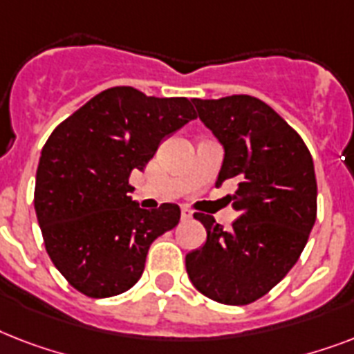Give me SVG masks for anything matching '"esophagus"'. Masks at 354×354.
Wrapping results in <instances>:
<instances>
[{
    "label": "esophagus",
    "mask_w": 354,
    "mask_h": 354,
    "mask_svg": "<svg viewBox=\"0 0 354 354\" xmlns=\"http://www.w3.org/2000/svg\"><path fill=\"white\" fill-rule=\"evenodd\" d=\"M191 218H193V211L182 207V221H191Z\"/></svg>",
    "instance_id": "esophagus-1"
}]
</instances>
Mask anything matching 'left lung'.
<instances>
[{"label":"left lung","instance_id":"obj_1","mask_svg":"<svg viewBox=\"0 0 354 354\" xmlns=\"http://www.w3.org/2000/svg\"><path fill=\"white\" fill-rule=\"evenodd\" d=\"M200 121L224 147L216 187L235 180L232 230L194 213L207 241L187 253L189 279L213 301L248 305L285 277L316 222L313 156L279 113L252 95L193 99Z\"/></svg>","mask_w":354,"mask_h":354}]
</instances>
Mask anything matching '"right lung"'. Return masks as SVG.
Masks as SVG:
<instances>
[{
  "mask_svg": "<svg viewBox=\"0 0 354 354\" xmlns=\"http://www.w3.org/2000/svg\"><path fill=\"white\" fill-rule=\"evenodd\" d=\"M196 119L185 97L101 91L58 124L36 171L35 211L58 272L88 297L118 296L145 270L150 244L180 222L176 204L141 209L128 178L163 138Z\"/></svg>",
  "mask_w": 354,
  "mask_h": 354,
  "instance_id": "obj_1",
  "label": "right lung"
}]
</instances>
